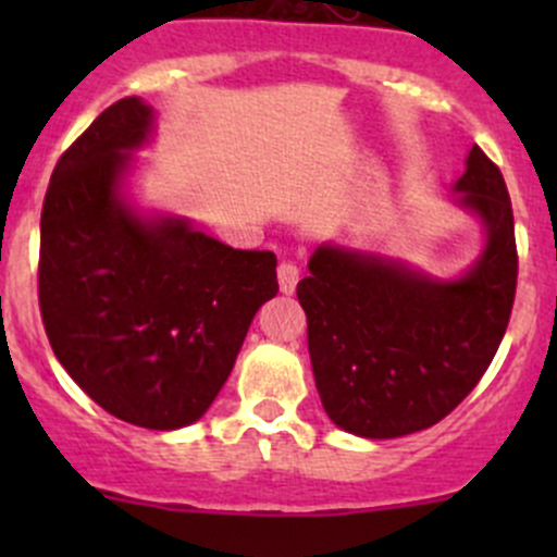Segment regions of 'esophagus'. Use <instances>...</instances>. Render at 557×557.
Wrapping results in <instances>:
<instances>
[{
	"label": "esophagus",
	"instance_id": "34e87169",
	"mask_svg": "<svg viewBox=\"0 0 557 557\" xmlns=\"http://www.w3.org/2000/svg\"><path fill=\"white\" fill-rule=\"evenodd\" d=\"M277 283L283 294H294L296 283H299V267L294 261H283L277 267Z\"/></svg>",
	"mask_w": 557,
	"mask_h": 557
}]
</instances>
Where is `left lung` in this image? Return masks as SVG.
Segmentation results:
<instances>
[{"instance_id": "1", "label": "left lung", "mask_w": 557, "mask_h": 557, "mask_svg": "<svg viewBox=\"0 0 557 557\" xmlns=\"http://www.w3.org/2000/svg\"><path fill=\"white\" fill-rule=\"evenodd\" d=\"M453 190L485 228V247L460 277L320 245L296 288L320 401L347 434L396 440L431 429L474 391L502 345L518 288L507 183L474 145Z\"/></svg>"}]
</instances>
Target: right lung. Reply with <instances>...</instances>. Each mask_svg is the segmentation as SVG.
I'll use <instances>...</instances> for the list:
<instances>
[{
	"instance_id": "obj_1",
	"label": "right lung",
	"mask_w": 557,
	"mask_h": 557,
	"mask_svg": "<svg viewBox=\"0 0 557 557\" xmlns=\"http://www.w3.org/2000/svg\"><path fill=\"white\" fill-rule=\"evenodd\" d=\"M153 123V107L126 97L59 159L39 221V312L59 363L99 407L174 431L221 393L258 307L277 296V258L126 199Z\"/></svg>"
}]
</instances>
